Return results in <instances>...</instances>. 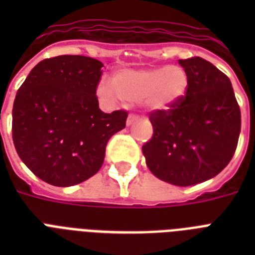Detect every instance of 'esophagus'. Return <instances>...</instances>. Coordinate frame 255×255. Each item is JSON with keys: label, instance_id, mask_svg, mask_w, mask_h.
Returning <instances> with one entry per match:
<instances>
[{"label": "esophagus", "instance_id": "34e87169", "mask_svg": "<svg viewBox=\"0 0 255 255\" xmlns=\"http://www.w3.org/2000/svg\"><path fill=\"white\" fill-rule=\"evenodd\" d=\"M137 120H140V118L137 115H133V114H131V115L128 116L127 119V126H132L133 123H136Z\"/></svg>", "mask_w": 255, "mask_h": 255}]
</instances>
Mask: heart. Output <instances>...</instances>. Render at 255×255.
Instances as JSON below:
<instances>
[{"label": "heart", "instance_id": "heart-1", "mask_svg": "<svg viewBox=\"0 0 255 255\" xmlns=\"http://www.w3.org/2000/svg\"><path fill=\"white\" fill-rule=\"evenodd\" d=\"M188 83V74L180 66L124 69L114 74L112 82L103 78L98 94L108 100L143 102L152 111H167L184 98Z\"/></svg>", "mask_w": 255, "mask_h": 255}]
</instances>
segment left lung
Here are the masks:
<instances>
[{"instance_id": "1", "label": "left lung", "mask_w": 255, "mask_h": 255, "mask_svg": "<svg viewBox=\"0 0 255 255\" xmlns=\"http://www.w3.org/2000/svg\"><path fill=\"white\" fill-rule=\"evenodd\" d=\"M186 95L167 111L149 115L153 136L143 145L147 167L177 186L196 185L229 164L241 132V111L230 79L200 57L180 59Z\"/></svg>"}]
</instances>
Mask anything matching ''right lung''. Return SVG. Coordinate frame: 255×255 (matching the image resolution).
Returning <instances> with one entry per match:
<instances>
[{
  "instance_id": "right-lung-1",
  "label": "right lung",
  "mask_w": 255,
  "mask_h": 255,
  "mask_svg": "<svg viewBox=\"0 0 255 255\" xmlns=\"http://www.w3.org/2000/svg\"><path fill=\"white\" fill-rule=\"evenodd\" d=\"M103 63L59 55L34 67L13 104V143L37 177L55 186L86 181L102 168L108 140L126 127L123 110L104 114L96 87Z\"/></svg>"
}]
</instances>
